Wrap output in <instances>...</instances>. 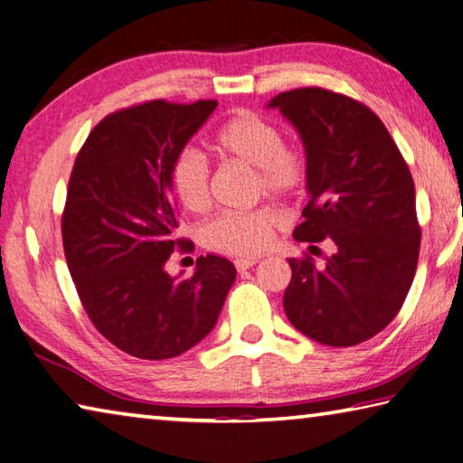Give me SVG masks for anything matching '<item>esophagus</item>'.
I'll use <instances>...</instances> for the list:
<instances>
[{
    "mask_svg": "<svg viewBox=\"0 0 463 463\" xmlns=\"http://www.w3.org/2000/svg\"><path fill=\"white\" fill-rule=\"evenodd\" d=\"M257 263L255 257H247V260H237L234 261V268H237V271H247L253 268V265Z\"/></svg>",
    "mask_w": 463,
    "mask_h": 463,
    "instance_id": "obj_1",
    "label": "esophagus"
}]
</instances>
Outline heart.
<instances>
[{"label":"heart","instance_id":"obj_1","mask_svg":"<svg viewBox=\"0 0 463 463\" xmlns=\"http://www.w3.org/2000/svg\"><path fill=\"white\" fill-rule=\"evenodd\" d=\"M208 148L222 161H239L253 169V190L278 198H296L308 184V156L289 145L276 122L255 112H237L208 138ZM169 185L187 213H203L210 206V169L200 153L185 148L169 167ZM286 216L276 206H260L247 213H224L202 229L203 245L232 257H253L271 245Z\"/></svg>","mask_w":463,"mask_h":463}]
</instances>
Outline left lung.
Returning <instances> with one entry per match:
<instances>
[{
    "label": "left lung",
    "instance_id": "left-lung-1",
    "mask_svg": "<svg viewBox=\"0 0 463 463\" xmlns=\"http://www.w3.org/2000/svg\"><path fill=\"white\" fill-rule=\"evenodd\" d=\"M308 156L310 200L294 239L333 245L325 265L288 260L284 310L298 331L351 347L386 328L412 286L420 249L414 182L383 122L362 101L323 88L273 98Z\"/></svg>",
    "mask_w": 463,
    "mask_h": 463
}]
</instances>
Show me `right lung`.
Instances as JSON below:
<instances>
[{
  "instance_id": "1",
  "label": "right lung",
  "mask_w": 463,
  "mask_h": 463,
  "mask_svg": "<svg viewBox=\"0 0 463 463\" xmlns=\"http://www.w3.org/2000/svg\"><path fill=\"white\" fill-rule=\"evenodd\" d=\"M218 106L216 99H153L106 116L90 132L69 177L62 247L93 326L124 354L169 359L213 331L237 278L218 255L171 278L177 210L169 167ZM190 247V245H187Z\"/></svg>"
}]
</instances>
